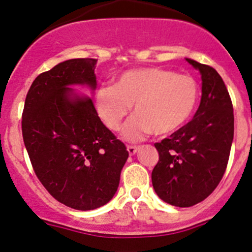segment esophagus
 <instances>
[{"label":"esophagus","instance_id":"esophagus-1","mask_svg":"<svg viewBox=\"0 0 252 252\" xmlns=\"http://www.w3.org/2000/svg\"><path fill=\"white\" fill-rule=\"evenodd\" d=\"M126 149H128V152H129L130 155H135L136 152H137V150H138V147H136V146H128V147H126Z\"/></svg>","mask_w":252,"mask_h":252}]
</instances>
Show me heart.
<instances>
[{"label":"heart","instance_id":"1","mask_svg":"<svg viewBox=\"0 0 252 252\" xmlns=\"http://www.w3.org/2000/svg\"><path fill=\"white\" fill-rule=\"evenodd\" d=\"M199 85L189 74L163 68H137L124 72L112 86L96 94L100 120L111 131H118L130 106L136 116L124 129V137L136 141L150 132L162 136L181 128L194 111Z\"/></svg>","mask_w":252,"mask_h":252}]
</instances>
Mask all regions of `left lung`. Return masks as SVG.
Returning <instances> with one entry per match:
<instances>
[{
	"instance_id": "8db88e82",
	"label": "left lung",
	"mask_w": 252,
	"mask_h": 252,
	"mask_svg": "<svg viewBox=\"0 0 252 252\" xmlns=\"http://www.w3.org/2000/svg\"><path fill=\"white\" fill-rule=\"evenodd\" d=\"M201 73V100L194 117L155 143L158 162L152 173L156 194L173 206L189 207L209 196L226 170L233 140V105L215 68L186 59Z\"/></svg>"
}]
</instances>
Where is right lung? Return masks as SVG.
Listing matches in <instances>:
<instances>
[{
    "instance_id": "add662e5",
    "label": "right lung",
    "mask_w": 252,
    "mask_h": 252,
    "mask_svg": "<svg viewBox=\"0 0 252 252\" xmlns=\"http://www.w3.org/2000/svg\"><path fill=\"white\" fill-rule=\"evenodd\" d=\"M96 65L92 58L71 59L39 74L22 112V136L37 179L56 200L80 211L111 200L129 156L91 98H72L67 88L96 89Z\"/></svg>"
}]
</instances>
